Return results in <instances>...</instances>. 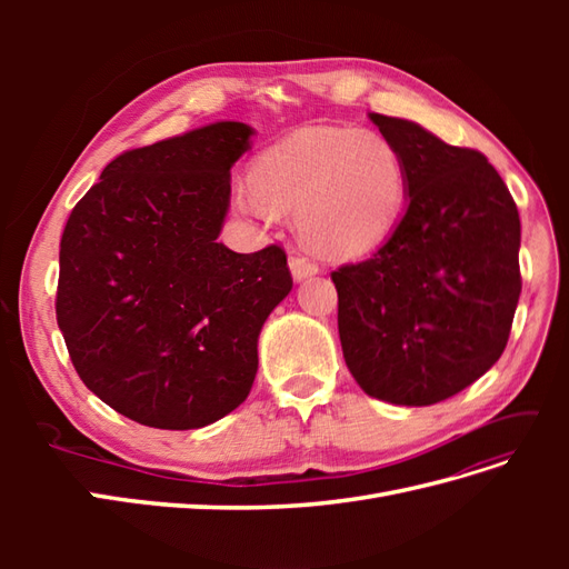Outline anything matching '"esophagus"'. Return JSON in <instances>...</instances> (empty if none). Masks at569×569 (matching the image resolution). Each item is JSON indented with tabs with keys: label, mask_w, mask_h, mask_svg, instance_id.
Here are the masks:
<instances>
[{
	"label": "esophagus",
	"mask_w": 569,
	"mask_h": 569,
	"mask_svg": "<svg viewBox=\"0 0 569 569\" xmlns=\"http://www.w3.org/2000/svg\"><path fill=\"white\" fill-rule=\"evenodd\" d=\"M289 270H291V278L297 282H303L308 278H313V274H318V266L303 256H289Z\"/></svg>",
	"instance_id": "esophagus-1"
}]
</instances>
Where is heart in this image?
Wrapping results in <instances>:
<instances>
[{
	"label": "heart",
	"instance_id": "b5f03b06",
	"mask_svg": "<svg viewBox=\"0 0 569 569\" xmlns=\"http://www.w3.org/2000/svg\"><path fill=\"white\" fill-rule=\"evenodd\" d=\"M251 184L234 197L239 213L268 222L297 216L306 244L327 256H358L396 226L406 168L385 134L351 128H308L266 151Z\"/></svg>",
	"mask_w": 569,
	"mask_h": 569
}]
</instances>
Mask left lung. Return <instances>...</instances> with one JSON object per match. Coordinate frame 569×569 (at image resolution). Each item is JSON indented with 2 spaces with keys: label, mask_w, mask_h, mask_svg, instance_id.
<instances>
[{
  "label": "left lung",
  "mask_w": 569,
  "mask_h": 569,
  "mask_svg": "<svg viewBox=\"0 0 569 569\" xmlns=\"http://www.w3.org/2000/svg\"><path fill=\"white\" fill-rule=\"evenodd\" d=\"M399 149L406 213L368 261L332 272L343 360L372 399L432 406L501 358L520 301V216L485 153L370 113Z\"/></svg>",
  "instance_id": "left-lung-1"
}]
</instances>
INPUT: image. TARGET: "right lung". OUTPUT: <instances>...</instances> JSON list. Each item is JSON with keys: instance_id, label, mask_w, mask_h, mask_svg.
<instances>
[{"instance_id": "obj_1", "label": "right lung", "mask_w": 569, "mask_h": 569, "mask_svg": "<svg viewBox=\"0 0 569 569\" xmlns=\"http://www.w3.org/2000/svg\"><path fill=\"white\" fill-rule=\"evenodd\" d=\"M251 137L218 120L120 153L66 222L59 330L84 387L140 425L199 429L244 403L291 291L280 247L216 242Z\"/></svg>"}]
</instances>
